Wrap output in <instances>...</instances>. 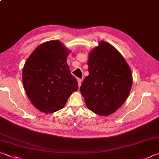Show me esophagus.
Instances as JSON below:
<instances>
[{"instance_id": "1", "label": "esophagus", "mask_w": 159, "mask_h": 159, "mask_svg": "<svg viewBox=\"0 0 159 159\" xmlns=\"http://www.w3.org/2000/svg\"><path fill=\"white\" fill-rule=\"evenodd\" d=\"M77 80H78V83H79V87H80V85H81V83H82L83 79H77Z\"/></svg>"}]
</instances>
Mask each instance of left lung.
Returning <instances> with one entry per match:
<instances>
[{
  "label": "left lung",
  "instance_id": "8db88e82",
  "mask_svg": "<svg viewBox=\"0 0 159 159\" xmlns=\"http://www.w3.org/2000/svg\"><path fill=\"white\" fill-rule=\"evenodd\" d=\"M89 75L80 86L87 107L97 115L113 113L125 102L132 86L129 66L109 43L101 42L89 55Z\"/></svg>",
  "mask_w": 159,
  "mask_h": 159
}]
</instances>
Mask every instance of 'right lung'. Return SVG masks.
<instances>
[{
  "label": "right lung",
  "instance_id": "1",
  "mask_svg": "<svg viewBox=\"0 0 159 159\" xmlns=\"http://www.w3.org/2000/svg\"><path fill=\"white\" fill-rule=\"evenodd\" d=\"M69 51L58 40L43 43L25 63L22 80L31 103L45 113L64 108L78 89L76 79L67 63Z\"/></svg>",
  "mask_w": 159,
  "mask_h": 159
}]
</instances>
